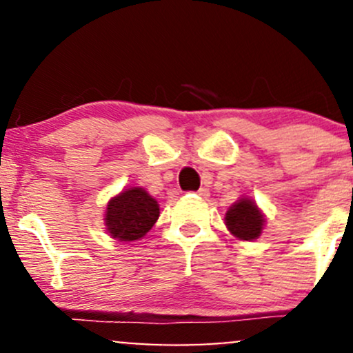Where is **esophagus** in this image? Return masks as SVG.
I'll return each instance as SVG.
<instances>
[{"label": "esophagus", "instance_id": "34e87169", "mask_svg": "<svg viewBox=\"0 0 353 353\" xmlns=\"http://www.w3.org/2000/svg\"><path fill=\"white\" fill-rule=\"evenodd\" d=\"M198 194L201 196V198H206V196H210V191H208L206 188H201V189H199V191H198Z\"/></svg>", "mask_w": 353, "mask_h": 353}]
</instances>
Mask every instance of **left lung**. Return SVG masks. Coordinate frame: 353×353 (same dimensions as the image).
Masks as SVG:
<instances>
[{"label":"left lung","mask_w":353,"mask_h":353,"mask_svg":"<svg viewBox=\"0 0 353 353\" xmlns=\"http://www.w3.org/2000/svg\"><path fill=\"white\" fill-rule=\"evenodd\" d=\"M225 221L236 239L247 242L257 239L264 228V214L252 199L247 198H242L226 211Z\"/></svg>","instance_id":"obj_1"}]
</instances>
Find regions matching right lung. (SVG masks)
<instances>
[{
	"label": "right lung",
	"mask_w": 353,
	"mask_h": 353,
	"mask_svg": "<svg viewBox=\"0 0 353 353\" xmlns=\"http://www.w3.org/2000/svg\"><path fill=\"white\" fill-rule=\"evenodd\" d=\"M159 218V205L142 188L114 196L106 208V230L120 242L142 239Z\"/></svg>",
	"instance_id": "add662e5"
}]
</instances>
